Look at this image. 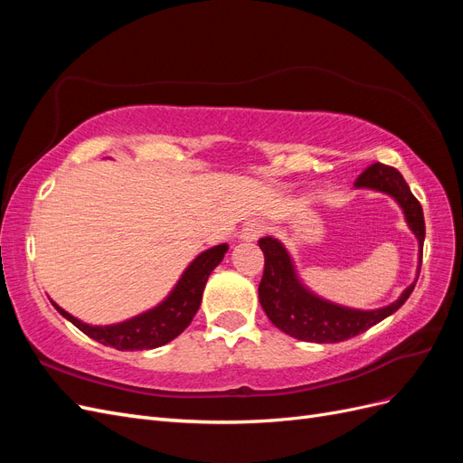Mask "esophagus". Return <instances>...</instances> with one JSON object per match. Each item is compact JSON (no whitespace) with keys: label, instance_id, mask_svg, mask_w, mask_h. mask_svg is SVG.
Wrapping results in <instances>:
<instances>
[{"label":"esophagus","instance_id":"1","mask_svg":"<svg viewBox=\"0 0 463 463\" xmlns=\"http://www.w3.org/2000/svg\"><path fill=\"white\" fill-rule=\"evenodd\" d=\"M262 232H264V226L260 222H257V220H250V222H247L245 226L241 228V232H240V240L241 241H257L259 237L262 235Z\"/></svg>","mask_w":463,"mask_h":463}]
</instances>
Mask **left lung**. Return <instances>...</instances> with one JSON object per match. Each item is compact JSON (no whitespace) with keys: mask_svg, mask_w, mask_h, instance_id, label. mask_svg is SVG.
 <instances>
[{"mask_svg":"<svg viewBox=\"0 0 463 463\" xmlns=\"http://www.w3.org/2000/svg\"><path fill=\"white\" fill-rule=\"evenodd\" d=\"M354 187L384 193L398 203L405 222H408L419 243L417 276L402 291V296L390 305L369 311L352 309V307H344L320 298L307 288L284 243L276 237L266 235L259 240V247L264 253V274L259 286V299L272 325L291 335V338L315 344H335L354 338V335L369 330L392 313H396L408 301L415 288L419 270H421L425 241V218L421 204L413 197L402 174L384 164L369 165L357 177Z\"/></svg>","mask_w":463,"mask_h":463,"instance_id":"8db88e82","label":"left lung"}]
</instances>
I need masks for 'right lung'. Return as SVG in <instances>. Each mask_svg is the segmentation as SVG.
Wrapping results in <instances>:
<instances>
[{
	"label": "right lung",
	"mask_w": 463,
	"mask_h": 463,
	"mask_svg": "<svg viewBox=\"0 0 463 463\" xmlns=\"http://www.w3.org/2000/svg\"><path fill=\"white\" fill-rule=\"evenodd\" d=\"M228 253V243H220L210 247L194 259L177 279V284L170 291L164 301H160L152 309L128 318L118 325L94 326L89 322H82L71 313L63 311L58 303L52 305L58 309L61 317L85 332L89 338L100 342L104 345H111L119 352H135V349H154L160 347L184 332L193 317L197 315L206 279L216 266L223 260V255Z\"/></svg>",
	"instance_id": "right-lung-1"
}]
</instances>
